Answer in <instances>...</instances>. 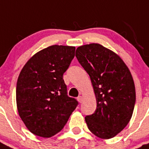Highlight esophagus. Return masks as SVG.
I'll return each mask as SVG.
<instances>
[{"label":"esophagus","mask_w":149,"mask_h":149,"mask_svg":"<svg viewBox=\"0 0 149 149\" xmlns=\"http://www.w3.org/2000/svg\"><path fill=\"white\" fill-rule=\"evenodd\" d=\"M77 100H78V101L81 103L82 102V96H81V95H80V96H79L78 97H77Z\"/></svg>","instance_id":"1"}]
</instances>
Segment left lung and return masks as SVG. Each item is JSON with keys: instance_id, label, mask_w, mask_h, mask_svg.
I'll return each instance as SVG.
<instances>
[{"instance_id": "left-lung-1", "label": "left lung", "mask_w": 149, "mask_h": 149, "mask_svg": "<svg viewBox=\"0 0 149 149\" xmlns=\"http://www.w3.org/2000/svg\"><path fill=\"white\" fill-rule=\"evenodd\" d=\"M76 57L88 73L96 96V110L85 118V122L95 136L111 139L133 115L136 91L131 73L117 54L100 44L79 46Z\"/></svg>"}]
</instances>
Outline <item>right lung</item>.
<instances>
[{"label": "right lung", "instance_id": "1", "mask_svg": "<svg viewBox=\"0 0 149 149\" xmlns=\"http://www.w3.org/2000/svg\"><path fill=\"white\" fill-rule=\"evenodd\" d=\"M75 49L74 46H49L33 55L21 70L16 85L18 112L34 135L49 138L58 134L78 105L67 95L63 79Z\"/></svg>", "mask_w": 149, "mask_h": 149}]
</instances>
